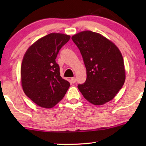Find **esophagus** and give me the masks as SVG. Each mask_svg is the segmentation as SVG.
I'll list each match as a JSON object with an SVG mask.
<instances>
[{
  "mask_svg": "<svg viewBox=\"0 0 146 146\" xmlns=\"http://www.w3.org/2000/svg\"><path fill=\"white\" fill-rule=\"evenodd\" d=\"M70 80H71V82L72 83H75L76 82V78L74 77V78H71V79H70Z\"/></svg>",
  "mask_w": 146,
  "mask_h": 146,
  "instance_id": "obj_1",
  "label": "esophagus"
}]
</instances>
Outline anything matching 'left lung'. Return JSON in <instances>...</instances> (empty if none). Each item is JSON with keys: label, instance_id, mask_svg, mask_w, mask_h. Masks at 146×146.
<instances>
[{"label": "left lung", "instance_id": "left-lung-1", "mask_svg": "<svg viewBox=\"0 0 146 146\" xmlns=\"http://www.w3.org/2000/svg\"><path fill=\"white\" fill-rule=\"evenodd\" d=\"M82 56L86 80L78 88L94 105L110 101L123 86L125 79L122 55L112 42L100 34L82 31L72 37Z\"/></svg>", "mask_w": 146, "mask_h": 146}]
</instances>
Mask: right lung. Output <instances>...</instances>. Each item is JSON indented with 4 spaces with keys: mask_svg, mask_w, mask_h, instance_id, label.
I'll list each match as a JSON object with an SVG mask.
<instances>
[{
    "mask_svg": "<svg viewBox=\"0 0 146 146\" xmlns=\"http://www.w3.org/2000/svg\"><path fill=\"white\" fill-rule=\"evenodd\" d=\"M70 38L69 35L50 33L29 48L21 66V83L24 92L39 106L50 108L63 98L69 82L60 74L56 62L62 47Z\"/></svg>",
    "mask_w": 146,
    "mask_h": 146,
    "instance_id": "add662e5",
    "label": "right lung"
}]
</instances>
